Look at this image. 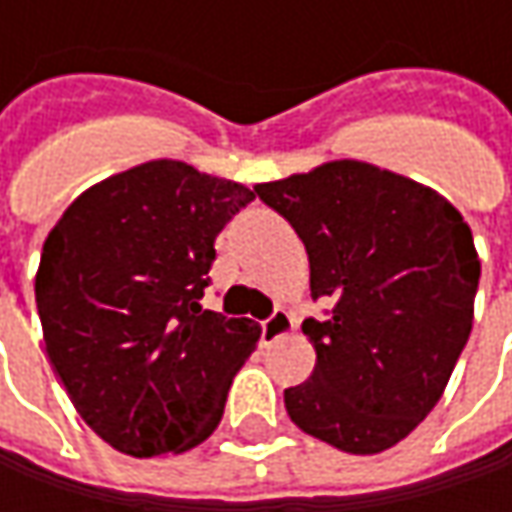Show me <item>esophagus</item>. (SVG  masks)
<instances>
[{"instance_id":"34e87169","label":"esophagus","mask_w":512,"mask_h":512,"mask_svg":"<svg viewBox=\"0 0 512 512\" xmlns=\"http://www.w3.org/2000/svg\"><path fill=\"white\" fill-rule=\"evenodd\" d=\"M290 327H293V319L287 316L285 310H276V313L267 319L265 325H262V344L279 342L282 336H287V333H290Z\"/></svg>"}]
</instances>
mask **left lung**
Instances as JSON below:
<instances>
[{
    "mask_svg": "<svg viewBox=\"0 0 512 512\" xmlns=\"http://www.w3.org/2000/svg\"><path fill=\"white\" fill-rule=\"evenodd\" d=\"M253 190L305 242L310 296L333 302L302 325L316 367L285 390L290 422L353 456L390 450L442 399L473 330L470 225L433 187L359 159Z\"/></svg>",
    "mask_w": 512,
    "mask_h": 512,
    "instance_id": "1",
    "label": "left lung"
}]
</instances>
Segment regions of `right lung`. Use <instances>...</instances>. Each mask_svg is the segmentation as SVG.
<instances>
[{
    "instance_id": "obj_1",
    "label": "right lung",
    "mask_w": 512,
    "mask_h": 512,
    "mask_svg": "<svg viewBox=\"0 0 512 512\" xmlns=\"http://www.w3.org/2000/svg\"><path fill=\"white\" fill-rule=\"evenodd\" d=\"M256 193L153 159L79 193L36 270L48 359L90 430L119 453H185L219 427L259 325L202 310L213 242Z\"/></svg>"
}]
</instances>
